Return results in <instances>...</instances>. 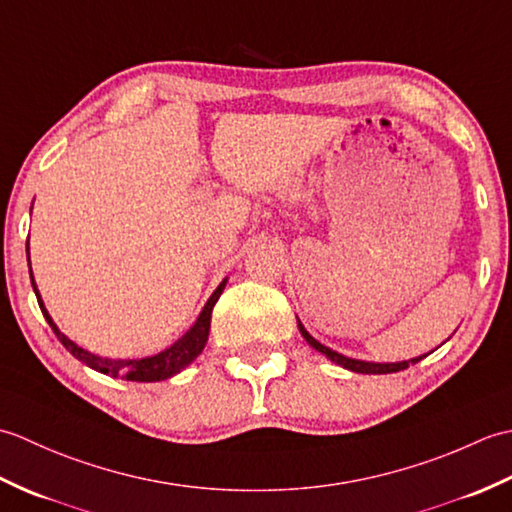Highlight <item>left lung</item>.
Wrapping results in <instances>:
<instances>
[{
    "mask_svg": "<svg viewBox=\"0 0 512 512\" xmlns=\"http://www.w3.org/2000/svg\"><path fill=\"white\" fill-rule=\"evenodd\" d=\"M299 330H301L303 339H306L314 347V350L328 356L330 361H334L336 365H341L345 369H352V372H356V374H391V372H400V369H407L409 365H416L418 361H422L424 356H427V354H424V356L411 358V361H402V363H367V361H356V358H347V356H343L339 352L330 350V347L321 345L317 339H314V336L308 334V330L303 328L301 323H299Z\"/></svg>",
    "mask_w": 512,
    "mask_h": 512,
    "instance_id": "obj_1",
    "label": "left lung"
}]
</instances>
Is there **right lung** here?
Listing matches in <instances>:
<instances>
[{
  "label": "right lung",
  "mask_w": 512,
  "mask_h": 512,
  "mask_svg": "<svg viewBox=\"0 0 512 512\" xmlns=\"http://www.w3.org/2000/svg\"><path fill=\"white\" fill-rule=\"evenodd\" d=\"M30 281H32V288H35V295H37V301H39V308L43 312V317H46L52 332L57 334V339L63 343L65 350H68L74 358H79L81 363L96 369V372H101L105 376H114V378L136 380V383H156V380H167L173 374H178L180 369L187 367L193 361V358L204 350L206 339H209L213 306L217 303V299H220L222 290L226 286V279H224L222 284L217 286V290L211 295V299L206 301V306L200 312V317H198V321H195L193 328L187 334H184L182 339H178L176 343H173L169 350L160 352L156 356H149V358H134V361H121V358H118V361H114V358H101V356H96V354H90L88 350H83V347L72 343L68 336L61 334V330L57 328V325L52 323L48 310L43 308V301H41L39 292H37L35 279H32V270H30Z\"/></svg>",
  "instance_id": "obj_1"
}]
</instances>
